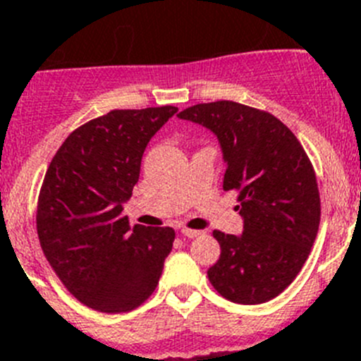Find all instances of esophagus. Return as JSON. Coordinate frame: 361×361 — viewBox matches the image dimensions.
I'll use <instances>...</instances> for the list:
<instances>
[{
  "instance_id": "34e87169",
  "label": "esophagus",
  "mask_w": 361,
  "mask_h": 361,
  "mask_svg": "<svg viewBox=\"0 0 361 361\" xmlns=\"http://www.w3.org/2000/svg\"><path fill=\"white\" fill-rule=\"evenodd\" d=\"M180 233H183V237H186V238H197L202 235V231H197V229H188V228L180 229Z\"/></svg>"
}]
</instances>
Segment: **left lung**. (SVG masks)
<instances>
[{"label": "left lung", "mask_w": 361, "mask_h": 361, "mask_svg": "<svg viewBox=\"0 0 361 361\" xmlns=\"http://www.w3.org/2000/svg\"><path fill=\"white\" fill-rule=\"evenodd\" d=\"M177 117L216 137L222 188L238 191L244 229L213 231L220 258L208 269L209 282L237 304L275 298L300 273L320 226V193L304 148L275 116L233 101L195 104Z\"/></svg>", "instance_id": "obj_1"}]
</instances>
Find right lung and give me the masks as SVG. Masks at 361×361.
I'll return each instance as SVG.
<instances>
[{"instance_id":"right-lung-1","label":"right lung","mask_w":361,"mask_h":361,"mask_svg":"<svg viewBox=\"0 0 361 361\" xmlns=\"http://www.w3.org/2000/svg\"><path fill=\"white\" fill-rule=\"evenodd\" d=\"M175 114V106L108 111L70 133L47 170L36 216L41 247L88 307L132 311L157 288L175 231L130 228L123 206L149 139Z\"/></svg>"}]
</instances>
